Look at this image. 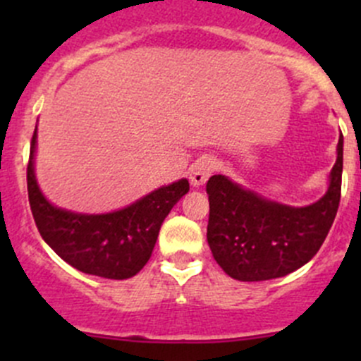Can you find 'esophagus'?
<instances>
[{"label":"esophagus","mask_w":361,"mask_h":361,"mask_svg":"<svg viewBox=\"0 0 361 361\" xmlns=\"http://www.w3.org/2000/svg\"><path fill=\"white\" fill-rule=\"evenodd\" d=\"M214 171V160L211 157H201L195 160L190 167V183L194 187H202Z\"/></svg>","instance_id":"esophagus-1"}]
</instances>
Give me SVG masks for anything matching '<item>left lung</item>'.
Listing matches in <instances>:
<instances>
[{"label": "left lung", "instance_id": "8db88e82", "mask_svg": "<svg viewBox=\"0 0 361 361\" xmlns=\"http://www.w3.org/2000/svg\"><path fill=\"white\" fill-rule=\"evenodd\" d=\"M342 147L341 134L329 188L309 206L271 201L224 174L209 178L207 245L216 264L231 278L238 281L283 278L318 253L341 201Z\"/></svg>", "mask_w": 361, "mask_h": 361}]
</instances>
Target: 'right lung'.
<instances>
[{
  "label": "right lung",
  "mask_w": 361,
  "mask_h": 361,
  "mask_svg": "<svg viewBox=\"0 0 361 361\" xmlns=\"http://www.w3.org/2000/svg\"><path fill=\"white\" fill-rule=\"evenodd\" d=\"M27 164V194L32 218L43 241L71 267L106 279H129L152 257L162 221L188 190L187 178L160 187L136 202L89 214L54 206L39 190L35 174L36 137Z\"/></svg>",
  "instance_id": "obj_1"
}]
</instances>
